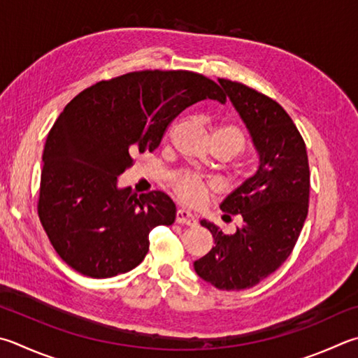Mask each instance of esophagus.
Here are the masks:
<instances>
[{
	"instance_id": "esophagus-1",
	"label": "esophagus",
	"mask_w": 358,
	"mask_h": 358,
	"mask_svg": "<svg viewBox=\"0 0 358 358\" xmlns=\"http://www.w3.org/2000/svg\"><path fill=\"white\" fill-rule=\"evenodd\" d=\"M175 219H177L178 224H185V225H196L197 224L196 216H194V214L187 210H178Z\"/></svg>"
}]
</instances>
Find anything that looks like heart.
<instances>
[{
    "instance_id": "obj_1",
    "label": "heart",
    "mask_w": 358,
    "mask_h": 358,
    "mask_svg": "<svg viewBox=\"0 0 358 358\" xmlns=\"http://www.w3.org/2000/svg\"><path fill=\"white\" fill-rule=\"evenodd\" d=\"M211 139L224 141L227 144H230L235 155L241 150L244 145V136L241 133V129L235 125H222L216 128L213 131ZM173 189L181 200L187 201V203L197 205L206 199L208 192L211 189V183L199 177V175L181 173L173 178Z\"/></svg>"
}]
</instances>
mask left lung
Returning <instances> with one entry per match:
<instances>
[{
    "mask_svg": "<svg viewBox=\"0 0 358 358\" xmlns=\"http://www.w3.org/2000/svg\"><path fill=\"white\" fill-rule=\"evenodd\" d=\"M217 81L250 134L258 164L219 205L239 214L243 227L225 235L214 222L200 220L214 245L194 269L219 289L239 291L255 287L289 257L308 213L310 169L302 136L277 101L241 83Z\"/></svg>",
    "mask_w": 358,
    "mask_h": 358,
    "instance_id": "obj_1",
    "label": "left lung"
}]
</instances>
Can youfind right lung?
<instances>
[{
  "label": "right lung",
  "mask_w": 358,
  "mask_h": 358,
  "mask_svg": "<svg viewBox=\"0 0 358 358\" xmlns=\"http://www.w3.org/2000/svg\"><path fill=\"white\" fill-rule=\"evenodd\" d=\"M224 101L216 83L192 71L145 70L96 83L57 117L43 148L38 217L64 262L108 278L134 269L148 235L172 225L164 192L136 196L119 177L134 153L153 152L175 117L200 100Z\"/></svg>",
  "instance_id": "obj_1"
}]
</instances>
